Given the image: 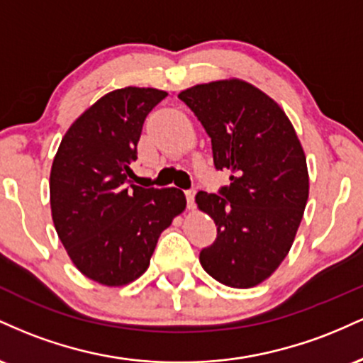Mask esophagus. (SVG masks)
Segmentation results:
<instances>
[{"label": "esophagus", "instance_id": "obj_1", "mask_svg": "<svg viewBox=\"0 0 363 363\" xmlns=\"http://www.w3.org/2000/svg\"><path fill=\"white\" fill-rule=\"evenodd\" d=\"M184 194H186V199H187V206L194 208V196H196L194 187H189V189H186Z\"/></svg>", "mask_w": 363, "mask_h": 363}]
</instances>
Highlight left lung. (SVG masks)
I'll return each instance as SVG.
<instances>
[{
  "instance_id": "1",
  "label": "left lung",
  "mask_w": 363,
  "mask_h": 363,
  "mask_svg": "<svg viewBox=\"0 0 363 363\" xmlns=\"http://www.w3.org/2000/svg\"><path fill=\"white\" fill-rule=\"evenodd\" d=\"M179 99L211 138L215 169L230 172L216 194H196L216 225L199 262L227 286L259 285L289 254L309 198L297 133L273 99L242 80L191 86Z\"/></svg>"
}]
</instances>
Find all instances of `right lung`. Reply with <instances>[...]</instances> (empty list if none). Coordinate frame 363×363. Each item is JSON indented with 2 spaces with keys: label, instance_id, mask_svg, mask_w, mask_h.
Here are the masks:
<instances>
[{
  "label": "right lung",
  "instance_id": "add662e5",
  "mask_svg": "<svg viewBox=\"0 0 363 363\" xmlns=\"http://www.w3.org/2000/svg\"><path fill=\"white\" fill-rule=\"evenodd\" d=\"M157 89L109 91L72 124L51 169V211L66 252L90 280L107 286L147 272L158 237L186 208L177 187L135 184L131 164Z\"/></svg>",
  "mask_w": 363,
  "mask_h": 363
}]
</instances>
